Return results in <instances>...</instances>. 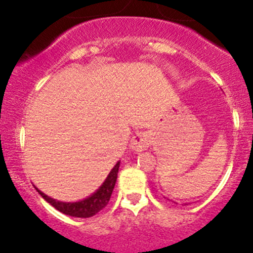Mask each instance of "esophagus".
I'll return each mask as SVG.
<instances>
[{
    "instance_id": "34e87169",
    "label": "esophagus",
    "mask_w": 253,
    "mask_h": 253,
    "mask_svg": "<svg viewBox=\"0 0 253 253\" xmlns=\"http://www.w3.org/2000/svg\"><path fill=\"white\" fill-rule=\"evenodd\" d=\"M149 144H151V136L147 132H138L131 139V148L136 152L148 148Z\"/></svg>"
}]
</instances>
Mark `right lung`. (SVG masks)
Segmentation results:
<instances>
[{"label": "right lung", "mask_w": 253, "mask_h": 253, "mask_svg": "<svg viewBox=\"0 0 253 253\" xmlns=\"http://www.w3.org/2000/svg\"><path fill=\"white\" fill-rule=\"evenodd\" d=\"M119 168L120 162H117L116 166L112 168V170L110 171L107 178L105 179L102 185L97 189L96 192L92 195H90L89 198H86V199L80 200V202L77 203L58 202V200L53 199V198L48 197V195H45L44 193H42L38 188L36 189L44 200H46L51 207H54L56 210L63 212V214L74 217H91L94 216L95 214H97L100 210L104 209L107 205V203H109L112 192H114L115 184H116Z\"/></svg>", "instance_id": "1"}]
</instances>
